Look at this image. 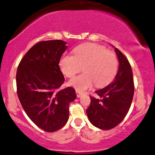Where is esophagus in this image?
<instances>
[{"instance_id":"obj_1","label":"esophagus","mask_w":155,"mask_h":155,"mask_svg":"<svg viewBox=\"0 0 155 155\" xmlns=\"http://www.w3.org/2000/svg\"><path fill=\"white\" fill-rule=\"evenodd\" d=\"M76 96H77L78 97H80L82 95V93H81L80 91H78V90H76Z\"/></svg>"}]
</instances>
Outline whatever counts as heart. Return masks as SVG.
Listing matches in <instances>:
<instances>
[{
  "instance_id": "obj_1",
  "label": "heart",
  "mask_w": 155,
  "mask_h": 155,
  "mask_svg": "<svg viewBox=\"0 0 155 155\" xmlns=\"http://www.w3.org/2000/svg\"><path fill=\"white\" fill-rule=\"evenodd\" d=\"M74 56L64 55L59 65L62 73L68 78L79 73L83 67L84 73L68 81L69 86L76 90L85 91L94 83L96 87H104L116 75L118 65L116 55L102 46L83 44L74 49Z\"/></svg>"
}]
</instances>
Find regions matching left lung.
<instances>
[{"instance_id": "obj_1", "label": "left lung", "mask_w": 155, "mask_h": 155, "mask_svg": "<svg viewBox=\"0 0 155 155\" xmlns=\"http://www.w3.org/2000/svg\"><path fill=\"white\" fill-rule=\"evenodd\" d=\"M114 51L120 63L117 75L109 84L96 90L98 97H90L91 103L87 109L90 122L101 130L114 128L124 120L134 94L130 64L117 48L114 47Z\"/></svg>"}]
</instances>
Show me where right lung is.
<instances>
[{
    "label": "right lung",
    "instance_id": "1",
    "mask_svg": "<svg viewBox=\"0 0 155 155\" xmlns=\"http://www.w3.org/2000/svg\"><path fill=\"white\" fill-rule=\"evenodd\" d=\"M67 43L61 40L41 41L23 57L17 68V95L33 123L54 132L68 120L69 104L76 98L72 87L58 90L65 78L59 67Z\"/></svg>",
    "mask_w": 155,
    "mask_h": 155
}]
</instances>
